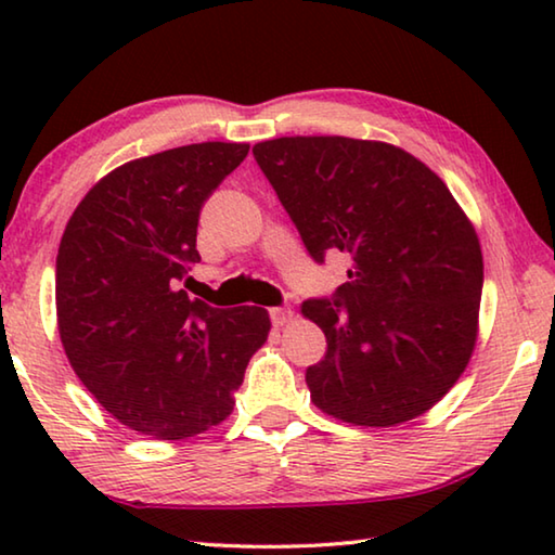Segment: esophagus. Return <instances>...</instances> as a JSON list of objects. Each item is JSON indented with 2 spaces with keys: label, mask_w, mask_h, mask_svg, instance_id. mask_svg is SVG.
<instances>
[{
  "label": "esophagus",
  "mask_w": 555,
  "mask_h": 555,
  "mask_svg": "<svg viewBox=\"0 0 555 555\" xmlns=\"http://www.w3.org/2000/svg\"><path fill=\"white\" fill-rule=\"evenodd\" d=\"M269 315H271V323H274L276 327H284L291 321L288 308H271Z\"/></svg>",
  "instance_id": "esophagus-1"
}]
</instances>
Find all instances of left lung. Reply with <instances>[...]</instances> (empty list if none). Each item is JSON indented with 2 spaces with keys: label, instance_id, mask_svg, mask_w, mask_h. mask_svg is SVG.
<instances>
[{
  "label": "left lung",
  "instance_id": "obj_1",
  "mask_svg": "<svg viewBox=\"0 0 555 555\" xmlns=\"http://www.w3.org/2000/svg\"><path fill=\"white\" fill-rule=\"evenodd\" d=\"M315 261L350 259L333 298L300 306L325 333L311 401L352 426L434 409L477 340L482 249L448 185L403 149L350 137H281L251 149Z\"/></svg>",
  "mask_w": 555,
  "mask_h": 555
}]
</instances>
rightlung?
Returning a JSON list of instances; mask_svg holds the SVG:
<instances>
[{
  "mask_svg": "<svg viewBox=\"0 0 555 555\" xmlns=\"http://www.w3.org/2000/svg\"><path fill=\"white\" fill-rule=\"evenodd\" d=\"M249 144L203 142L134 158L90 188L55 259V311L70 367L119 424L154 440L205 434L271 321L264 308H212L181 288L203 203Z\"/></svg>",
  "mask_w": 555,
  "mask_h": 555,
  "instance_id": "add662e5",
  "label": "right lung"
}]
</instances>
